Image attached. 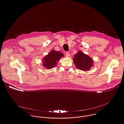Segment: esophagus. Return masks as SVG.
Returning <instances> with one entry per match:
<instances>
[{
	"instance_id": "34e87169",
	"label": "esophagus",
	"mask_w": 124,
	"mask_h": 124,
	"mask_svg": "<svg viewBox=\"0 0 124 124\" xmlns=\"http://www.w3.org/2000/svg\"><path fill=\"white\" fill-rule=\"evenodd\" d=\"M65 56L67 57H70V53H69V52H66L65 53Z\"/></svg>"
}]
</instances>
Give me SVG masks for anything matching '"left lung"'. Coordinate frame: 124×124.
Returning <instances> with one entry per match:
<instances>
[{
    "instance_id": "obj_1",
    "label": "left lung",
    "mask_w": 124,
    "mask_h": 124,
    "mask_svg": "<svg viewBox=\"0 0 124 124\" xmlns=\"http://www.w3.org/2000/svg\"><path fill=\"white\" fill-rule=\"evenodd\" d=\"M73 59L74 63L78 69L82 71H88L93 66V61L88 55L78 51Z\"/></svg>"
}]
</instances>
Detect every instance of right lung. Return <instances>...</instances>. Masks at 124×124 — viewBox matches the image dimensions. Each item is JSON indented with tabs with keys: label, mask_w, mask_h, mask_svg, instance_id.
<instances>
[{
	"label": "right lung",
	"mask_w": 124,
	"mask_h": 124,
	"mask_svg": "<svg viewBox=\"0 0 124 124\" xmlns=\"http://www.w3.org/2000/svg\"><path fill=\"white\" fill-rule=\"evenodd\" d=\"M63 57L64 54L61 52L53 50L43 58V65L48 69H52L57 65V61Z\"/></svg>",
	"instance_id": "obj_1"
}]
</instances>
